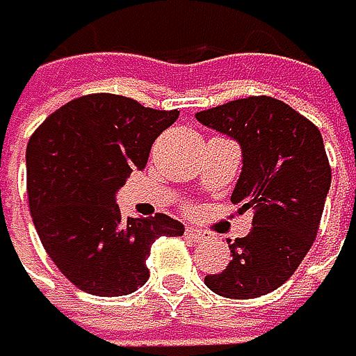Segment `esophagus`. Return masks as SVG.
<instances>
[{
    "mask_svg": "<svg viewBox=\"0 0 356 356\" xmlns=\"http://www.w3.org/2000/svg\"><path fill=\"white\" fill-rule=\"evenodd\" d=\"M186 234H188V239H195V241L204 237V232L199 230V228H195V226H188L186 228Z\"/></svg>",
    "mask_w": 356,
    "mask_h": 356,
    "instance_id": "obj_1",
    "label": "esophagus"
}]
</instances>
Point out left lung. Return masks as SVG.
<instances>
[{
	"label": "left lung",
	"mask_w": 356,
	"mask_h": 356,
	"mask_svg": "<svg viewBox=\"0 0 356 356\" xmlns=\"http://www.w3.org/2000/svg\"><path fill=\"white\" fill-rule=\"evenodd\" d=\"M197 122L239 143L243 165L230 199L254 210L248 237L228 241L226 270L204 282L228 299L268 295L292 277L317 237L330 191L321 133L273 97L228 102L197 113Z\"/></svg>",
	"instance_id": "obj_1"
}]
</instances>
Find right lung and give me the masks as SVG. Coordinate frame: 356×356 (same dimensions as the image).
Wrapping results in <instances>:
<instances>
[{
  "mask_svg": "<svg viewBox=\"0 0 356 356\" xmlns=\"http://www.w3.org/2000/svg\"><path fill=\"white\" fill-rule=\"evenodd\" d=\"M179 111H154L122 95H86L55 111L26 148L28 202L39 239L79 290L130 295L148 282L154 239L179 237L168 215L124 217L117 191L148 163L152 141Z\"/></svg>",
  "mask_w": 356,
  "mask_h": 356,
  "instance_id": "1",
  "label": "right lung"
}]
</instances>
